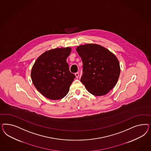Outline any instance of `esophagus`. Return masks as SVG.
<instances>
[{
    "label": "esophagus",
    "mask_w": 151,
    "mask_h": 151,
    "mask_svg": "<svg viewBox=\"0 0 151 151\" xmlns=\"http://www.w3.org/2000/svg\"><path fill=\"white\" fill-rule=\"evenodd\" d=\"M75 76H76V78H78V77H79V73H75Z\"/></svg>",
    "instance_id": "esophagus-1"
}]
</instances>
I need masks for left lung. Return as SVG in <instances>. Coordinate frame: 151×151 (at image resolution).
<instances>
[{
	"label": "left lung",
	"instance_id": "8db88e82",
	"mask_svg": "<svg viewBox=\"0 0 151 151\" xmlns=\"http://www.w3.org/2000/svg\"><path fill=\"white\" fill-rule=\"evenodd\" d=\"M83 63L81 81L93 95L108 93L116 85L120 74L119 60L112 52L96 44L78 46Z\"/></svg>",
	"mask_w": 151,
	"mask_h": 151
}]
</instances>
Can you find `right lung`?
Instances as JSON below:
<instances>
[{
	"mask_svg": "<svg viewBox=\"0 0 151 151\" xmlns=\"http://www.w3.org/2000/svg\"><path fill=\"white\" fill-rule=\"evenodd\" d=\"M70 47L46 51L38 57L32 66L31 78L37 90L51 100L66 96L75 76L69 71L67 58Z\"/></svg>",
	"mask_w": 151,
	"mask_h": 151,
	"instance_id": "obj_1",
	"label": "right lung"
}]
</instances>
